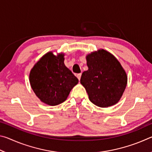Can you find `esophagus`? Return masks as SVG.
<instances>
[{"instance_id": "34e87169", "label": "esophagus", "mask_w": 152, "mask_h": 152, "mask_svg": "<svg viewBox=\"0 0 152 152\" xmlns=\"http://www.w3.org/2000/svg\"><path fill=\"white\" fill-rule=\"evenodd\" d=\"M76 77H77V78H78V79L80 80V78H81V74H77Z\"/></svg>"}]
</instances>
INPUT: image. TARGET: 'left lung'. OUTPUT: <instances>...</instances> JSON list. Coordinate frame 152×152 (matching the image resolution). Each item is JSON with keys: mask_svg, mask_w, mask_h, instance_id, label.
I'll use <instances>...</instances> for the list:
<instances>
[{"mask_svg": "<svg viewBox=\"0 0 152 152\" xmlns=\"http://www.w3.org/2000/svg\"><path fill=\"white\" fill-rule=\"evenodd\" d=\"M88 70L82 74L80 83L85 88L89 100L99 107L117 104L127 83V76L117 59L104 50L86 56Z\"/></svg>", "mask_w": 152, "mask_h": 152, "instance_id": "8db88e82", "label": "left lung"}]
</instances>
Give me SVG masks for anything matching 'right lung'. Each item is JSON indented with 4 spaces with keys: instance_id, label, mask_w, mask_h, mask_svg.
I'll return each instance as SVG.
<instances>
[{
    "instance_id": "obj_1",
    "label": "right lung",
    "mask_w": 152,
    "mask_h": 152,
    "mask_svg": "<svg viewBox=\"0 0 152 152\" xmlns=\"http://www.w3.org/2000/svg\"><path fill=\"white\" fill-rule=\"evenodd\" d=\"M64 54H45L29 74L31 86L41 101L50 106L64 102L78 79L64 64Z\"/></svg>"
}]
</instances>
